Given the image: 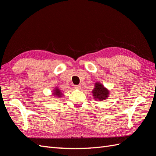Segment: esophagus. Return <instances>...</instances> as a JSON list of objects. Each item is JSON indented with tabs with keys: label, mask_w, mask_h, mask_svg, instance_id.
I'll return each instance as SVG.
<instances>
[{
	"label": "esophagus",
	"mask_w": 156,
	"mask_h": 156,
	"mask_svg": "<svg viewBox=\"0 0 156 156\" xmlns=\"http://www.w3.org/2000/svg\"><path fill=\"white\" fill-rule=\"evenodd\" d=\"M81 86L80 85H74V88L75 89H77V90H80L81 89Z\"/></svg>",
	"instance_id": "obj_1"
}]
</instances>
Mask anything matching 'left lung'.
Masks as SVG:
<instances>
[{"label":"left lung","instance_id":"1","mask_svg":"<svg viewBox=\"0 0 156 156\" xmlns=\"http://www.w3.org/2000/svg\"><path fill=\"white\" fill-rule=\"evenodd\" d=\"M94 100L103 101L106 100L109 95V91L100 83H95V87L92 90Z\"/></svg>","mask_w":156,"mask_h":156}]
</instances>
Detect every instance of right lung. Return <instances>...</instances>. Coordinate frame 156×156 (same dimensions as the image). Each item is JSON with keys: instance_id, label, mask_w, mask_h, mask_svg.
<instances>
[{"instance_id": "add662e5", "label": "right lung", "mask_w": 156, "mask_h": 156, "mask_svg": "<svg viewBox=\"0 0 156 156\" xmlns=\"http://www.w3.org/2000/svg\"><path fill=\"white\" fill-rule=\"evenodd\" d=\"M53 94L55 96H56L57 97H61L62 96V92L61 90H60V89L58 88H56L55 89V90H53Z\"/></svg>"}]
</instances>
